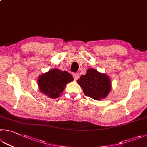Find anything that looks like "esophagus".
<instances>
[{"label":"esophagus","mask_w":147,"mask_h":147,"mask_svg":"<svg viewBox=\"0 0 147 147\" xmlns=\"http://www.w3.org/2000/svg\"><path fill=\"white\" fill-rule=\"evenodd\" d=\"M73 78H74V79L75 80H78V77H79V76H78V73H73Z\"/></svg>","instance_id":"34e87169"}]
</instances>
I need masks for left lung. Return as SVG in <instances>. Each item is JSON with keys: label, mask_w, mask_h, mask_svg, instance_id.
Listing matches in <instances>:
<instances>
[{"label": "left lung", "mask_w": 147, "mask_h": 147, "mask_svg": "<svg viewBox=\"0 0 147 147\" xmlns=\"http://www.w3.org/2000/svg\"><path fill=\"white\" fill-rule=\"evenodd\" d=\"M84 94L96 100L106 98L111 89L109 77L94 69H87V73L77 80Z\"/></svg>", "instance_id": "obj_1"}]
</instances>
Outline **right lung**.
<instances>
[{"instance_id": "obj_1", "label": "right lung", "mask_w": 147, "mask_h": 147, "mask_svg": "<svg viewBox=\"0 0 147 147\" xmlns=\"http://www.w3.org/2000/svg\"><path fill=\"white\" fill-rule=\"evenodd\" d=\"M73 77L67 71L53 69L38 77V85L40 91L51 98L60 96L65 85L73 81Z\"/></svg>"}]
</instances>
